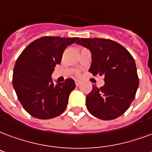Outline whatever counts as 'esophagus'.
Segmentation results:
<instances>
[{
    "mask_svg": "<svg viewBox=\"0 0 152 152\" xmlns=\"http://www.w3.org/2000/svg\"><path fill=\"white\" fill-rule=\"evenodd\" d=\"M75 83H76V86H79V85H80L81 81H80V80H75Z\"/></svg>",
    "mask_w": 152,
    "mask_h": 152,
    "instance_id": "obj_1",
    "label": "esophagus"
}]
</instances>
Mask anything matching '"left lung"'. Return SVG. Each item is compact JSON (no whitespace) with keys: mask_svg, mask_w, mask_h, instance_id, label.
Segmentation results:
<instances>
[{"mask_svg":"<svg viewBox=\"0 0 152 152\" xmlns=\"http://www.w3.org/2000/svg\"><path fill=\"white\" fill-rule=\"evenodd\" d=\"M76 44L92 54L89 72L104 76V85H95L86 96L88 112L99 119L112 120L127 110L139 87L134 59L118 42L105 39H80Z\"/></svg>","mask_w":152,"mask_h":152,"instance_id":"8db88e82","label":"left lung"}]
</instances>
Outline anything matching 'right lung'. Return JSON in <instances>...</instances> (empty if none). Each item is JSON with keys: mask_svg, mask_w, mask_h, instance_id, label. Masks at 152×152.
<instances>
[{"mask_svg": "<svg viewBox=\"0 0 152 152\" xmlns=\"http://www.w3.org/2000/svg\"><path fill=\"white\" fill-rule=\"evenodd\" d=\"M79 38L45 36L25 48L14 66L13 86L19 102L31 116L50 119L59 116L67 108L71 92L76 88L71 78L55 85L51 74L61 63L67 46Z\"/></svg>", "mask_w": 152, "mask_h": 152, "instance_id": "obj_1", "label": "right lung"}]
</instances>
